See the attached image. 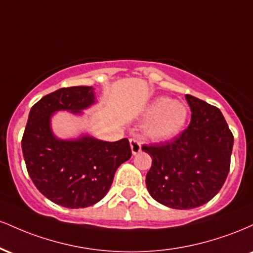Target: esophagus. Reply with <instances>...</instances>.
<instances>
[{
    "label": "esophagus",
    "instance_id": "1",
    "mask_svg": "<svg viewBox=\"0 0 253 253\" xmlns=\"http://www.w3.org/2000/svg\"><path fill=\"white\" fill-rule=\"evenodd\" d=\"M129 145L133 155H138L139 152H141V144L139 140H136V139H130Z\"/></svg>",
    "mask_w": 253,
    "mask_h": 253
}]
</instances>
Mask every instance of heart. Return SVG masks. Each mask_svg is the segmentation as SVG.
<instances>
[{"label":"heart","mask_w":253,"mask_h":253,"mask_svg":"<svg viewBox=\"0 0 253 253\" xmlns=\"http://www.w3.org/2000/svg\"><path fill=\"white\" fill-rule=\"evenodd\" d=\"M189 109L184 102L159 96L147 104L143 112L144 129L153 140H168L181 132L188 120Z\"/></svg>","instance_id":"obj_1"}]
</instances>
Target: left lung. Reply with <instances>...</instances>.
<instances>
[{"instance_id":"obj_1","label":"left lung","mask_w":253,"mask_h":253,"mask_svg":"<svg viewBox=\"0 0 253 253\" xmlns=\"http://www.w3.org/2000/svg\"><path fill=\"white\" fill-rule=\"evenodd\" d=\"M191 121L178 138L143 146L152 158L146 187L157 202L173 210L200 207L221 189L228 175L233 134L219 108L185 95Z\"/></svg>"}]
</instances>
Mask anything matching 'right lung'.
<instances>
[{
	"label": "right lung",
	"mask_w": 253,
	"mask_h": 253,
	"mask_svg": "<svg viewBox=\"0 0 253 253\" xmlns=\"http://www.w3.org/2000/svg\"><path fill=\"white\" fill-rule=\"evenodd\" d=\"M97 102L92 86L62 88L43 96L31 108L22 136L28 175L37 189L66 208H85L102 200L115 171L132 156L128 139L104 141L82 133L58 138L52 129L57 112L83 114Z\"/></svg>",
	"instance_id": "obj_1"
}]
</instances>
